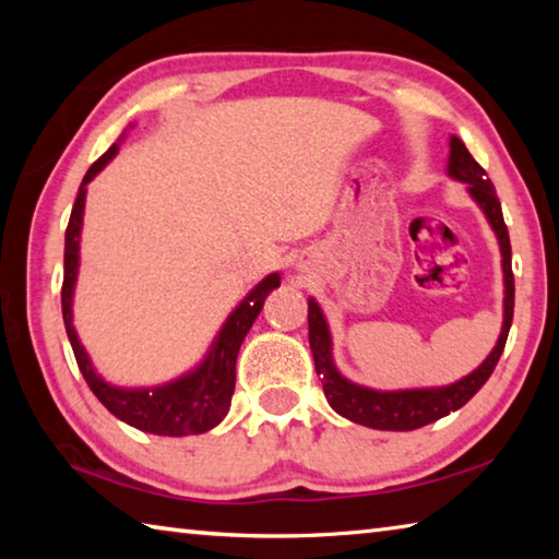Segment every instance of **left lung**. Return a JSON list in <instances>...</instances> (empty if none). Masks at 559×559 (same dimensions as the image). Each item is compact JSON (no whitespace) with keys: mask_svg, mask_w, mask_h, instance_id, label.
I'll return each instance as SVG.
<instances>
[{"mask_svg":"<svg viewBox=\"0 0 559 559\" xmlns=\"http://www.w3.org/2000/svg\"><path fill=\"white\" fill-rule=\"evenodd\" d=\"M447 175L456 182H463L468 189L471 200L480 206L486 219L493 229L500 246V266H503V325L496 340V347L480 362L476 370L468 372L461 380L443 384V386H414V390H372L362 386L337 370L333 359V337H330L328 320L320 310L316 298H308V340L313 349L316 372L323 382V392L328 404L345 416V419L362 424V427L380 429V431H412L421 429L427 424L449 416L451 412L461 409L480 386L493 374L500 355H503L510 323H513V306H515V281L513 269H510V239L503 222V210L496 197V187L490 182L486 169L480 167L473 155L463 145V140L451 135L449 140V165Z\"/></svg>","mask_w":559,"mask_h":559,"instance_id":"left-lung-1","label":"left lung"}]
</instances>
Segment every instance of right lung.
<instances>
[{"label":"right lung","mask_w":559,"mask_h":559,"mask_svg":"<svg viewBox=\"0 0 559 559\" xmlns=\"http://www.w3.org/2000/svg\"><path fill=\"white\" fill-rule=\"evenodd\" d=\"M126 140V132L103 153L96 163L88 167L86 177L75 194L69 229H66V249H63V288H61V310L63 325L69 333L75 362L83 380L88 382L91 392L98 396L106 409L118 416L120 421L130 424L140 431L157 433V437H189V433H204L219 424L231 406V394L236 384V357L249 333L253 320L259 318L269 293L281 286V273H269L266 278L257 283L246 298L236 306L229 318L224 320L219 333L212 340L204 359L192 370L177 380H169L157 386H118L103 380L96 367H93L86 347L81 345L79 333L73 328V293L79 281L81 266V229L83 212H86V192L88 182L106 167Z\"/></svg>","instance_id":"right-lung-1"}]
</instances>
